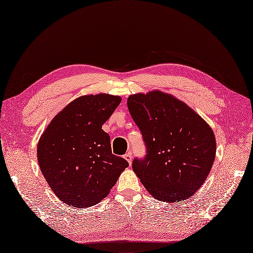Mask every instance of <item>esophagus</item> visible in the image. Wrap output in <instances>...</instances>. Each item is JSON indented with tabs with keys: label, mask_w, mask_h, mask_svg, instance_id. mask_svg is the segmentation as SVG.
Masks as SVG:
<instances>
[{
	"label": "esophagus",
	"mask_w": 253,
	"mask_h": 253,
	"mask_svg": "<svg viewBox=\"0 0 253 253\" xmlns=\"http://www.w3.org/2000/svg\"><path fill=\"white\" fill-rule=\"evenodd\" d=\"M125 159L128 162V164L130 165L131 164V160H133V156H131V152H127L126 154H125Z\"/></svg>",
	"instance_id": "esophagus-1"
}]
</instances>
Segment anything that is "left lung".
<instances>
[{
    "label": "left lung",
    "instance_id": "left-lung-1",
    "mask_svg": "<svg viewBox=\"0 0 253 253\" xmlns=\"http://www.w3.org/2000/svg\"><path fill=\"white\" fill-rule=\"evenodd\" d=\"M127 108L147 154L133 170L149 194L169 203L190 198L204 184L216 154L212 128L195 110L161 90L130 94Z\"/></svg>",
    "mask_w": 253,
    "mask_h": 253
}]
</instances>
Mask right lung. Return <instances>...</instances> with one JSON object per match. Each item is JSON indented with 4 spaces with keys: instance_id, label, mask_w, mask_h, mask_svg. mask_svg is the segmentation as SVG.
<instances>
[{
    "instance_id": "obj_1",
    "label": "right lung",
    "mask_w": 253,
    "mask_h": 253,
    "mask_svg": "<svg viewBox=\"0 0 253 253\" xmlns=\"http://www.w3.org/2000/svg\"><path fill=\"white\" fill-rule=\"evenodd\" d=\"M122 102L108 93L82 95L47 126L38 142L40 170L55 196L77 208L100 203L128 166L112 154L102 126Z\"/></svg>"
}]
</instances>
